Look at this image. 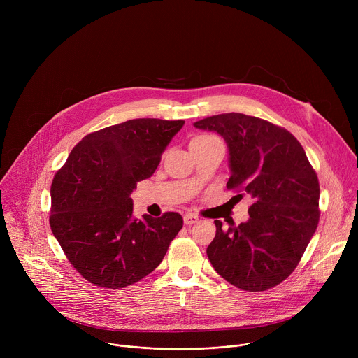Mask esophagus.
Instances as JSON below:
<instances>
[{
	"mask_svg": "<svg viewBox=\"0 0 358 358\" xmlns=\"http://www.w3.org/2000/svg\"><path fill=\"white\" fill-rule=\"evenodd\" d=\"M198 217L196 215H194V214H185L184 215V224L185 225H192V224H195V222H198Z\"/></svg>",
	"mask_w": 358,
	"mask_h": 358,
	"instance_id": "34e87169",
	"label": "esophagus"
}]
</instances>
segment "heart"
Instances as JSON below:
<instances>
[{
  "mask_svg": "<svg viewBox=\"0 0 358 358\" xmlns=\"http://www.w3.org/2000/svg\"><path fill=\"white\" fill-rule=\"evenodd\" d=\"M210 138H215V137H211V136H202V137H196L195 140H210Z\"/></svg>",
  "mask_w": 358,
  "mask_h": 358,
  "instance_id": "1",
  "label": "heart"
}]
</instances>
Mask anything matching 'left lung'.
I'll return each mask as SVG.
<instances>
[{
    "label": "left lung",
    "instance_id": "left-lung-1",
    "mask_svg": "<svg viewBox=\"0 0 358 358\" xmlns=\"http://www.w3.org/2000/svg\"><path fill=\"white\" fill-rule=\"evenodd\" d=\"M194 127L225 140L231 171L227 187L253 198L246 222L225 231L215 221L208 259L231 285L268 290L294 271L317 228V176L296 137L259 117L224 113Z\"/></svg>",
    "mask_w": 358,
    "mask_h": 358
}]
</instances>
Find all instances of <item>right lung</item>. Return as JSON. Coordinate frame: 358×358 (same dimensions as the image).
Returning a JSON list of instances; mask_svg holds the SVG:
<instances>
[{
  "instance_id": "right-lung-1",
  "label": "right lung",
  "mask_w": 358,
  "mask_h": 358,
  "mask_svg": "<svg viewBox=\"0 0 358 358\" xmlns=\"http://www.w3.org/2000/svg\"><path fill=\"white\" fill-rule=\"evenodd\" d=\"M184 126L134 119L85 136L50 185L49 224L72 266L90 283L122 289L155 271L182 217H133L136 184L148 178Z\"/></svg>"
}]
</instances>
